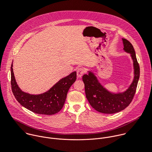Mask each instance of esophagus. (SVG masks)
<instances>
[{
    "label": "esophagus",
    "mask_w": 152,
    "mask_h": 152,
    "mask_svg": "<svg viewBox=\"0 0 152 152\" xmlns=\"http://www.w3.org/2000/svg\"><path fill=\"white\" fill-rule=\"evenodd\" d=\"M85 73V69L83 68H80L77 71V75L78 77H81Z\"/></svg>",
    "instance_id": "1"
}]
</instances>
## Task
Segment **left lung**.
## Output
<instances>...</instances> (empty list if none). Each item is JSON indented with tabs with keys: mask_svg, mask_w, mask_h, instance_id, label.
<instances>
[{
	"mask_svg": "<svg viewBox=\"0 0 152 152\" xmlns=\"http://www.w3.org/2000/svg\"><path fill=\"white\" fill-rule=\"evenodd\" d=\"M122 41L124 50L131 54L134 68L133 81L125 91L118 94L109 92L91 72L83 76L86 97L92 107L101 113L112 114L124 110L131 103L136 91L140 77V66L132 44L125 39H122Z\"/></svg>",
	"mask_w": 152,
	"mask_h": 152,
	"instance_id": "8db88e82",
	"label": "left lung"
}]
</instances>
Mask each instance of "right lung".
Masks as SVG:
<instances>
[{"instance_id": "1", "label": "right lung", "mask_w": 152, "mask_h": 152, "mask_svg": "<svg viewBox=\"0 0 152 152\" xmlns=\"http://www.w3.org/2000/svg\"><path fill=\"white\" fill-rule=\"evenodd\" d=\"M12 64L11 88L17 100L24 107L37 114L53 115L63 107L67 93L77 79V72H73L60 80L49 91L38 95L30 94L23 91L15 81Z\"/></svg>"}]
</instances>
